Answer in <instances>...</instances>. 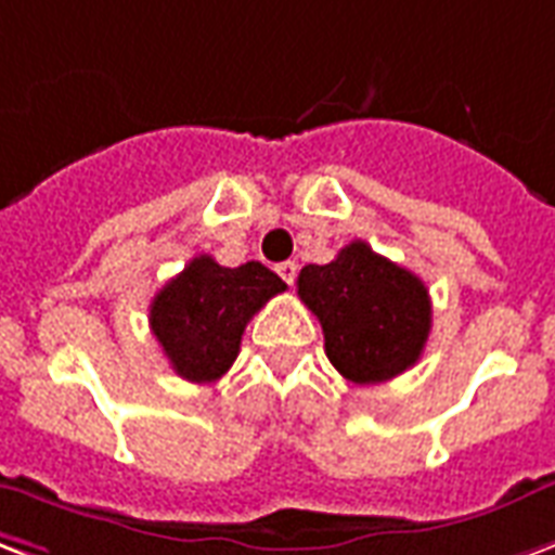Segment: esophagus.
<instances>
[{"label": "esophagus", "instance_id": "esophagus-1", "mask_svg": "<svg viewBox=\"0 0 555 555\" xmlns=\"http://www.w3.org/2000/svg\"><path fill=\"white\" fill-rule=\"evenodd\" d=\"M297 270H299L297 261H282V264H276V273L282 276V282H288V285H294V279H297Z\"/></svg>", "mask_w": 555, "mask_h": 555}]
</instances>
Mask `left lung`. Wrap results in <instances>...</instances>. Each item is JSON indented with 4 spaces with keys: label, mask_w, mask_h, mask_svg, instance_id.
Returning a JSON list of instances; mask_svg holds the SVG:
<instances>
[{
    "label": "left lung",
    "mask_w": 555,
    "mask_h": 555,
    "mask_svg": "<svg viewBox=\"0 0 555 555\" xmlns=\"http://www.w3.org/2000/svg\"><path fill=\"white\" fill-rule=\"evenodd\" d=\"M297 294L318 314L335 371L359 385L409 371L433 330L424 282L364 241L344 246L330 264L302 267Z\"/></svg>",
    "instance_id": "obj_1"
}]
</instances>
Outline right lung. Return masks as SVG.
<instances>
[{
    "label": "right lung",
    "mask_w": 555,
    "mask_h": 555,
    "mask_svg": "<svg viewBox=\"0 0 555 555\" xmlns=\"http://www.w3.org/2000/svg\"><path fill=\"white\" fill-rule=\"evenodd\" d=\"M285 288L261 261L223 267L196 256L152 299V335L182 379L215 382L237 359L253 314Z\"/></svg>",
    "instance_id": "obj_1"
}]
</instances>
